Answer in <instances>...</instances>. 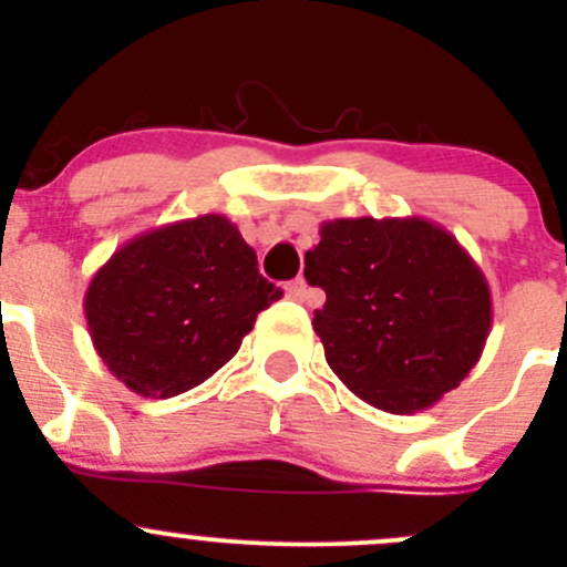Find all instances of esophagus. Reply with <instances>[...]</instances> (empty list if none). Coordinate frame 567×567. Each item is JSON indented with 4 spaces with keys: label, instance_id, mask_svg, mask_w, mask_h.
<instances>
[{
    "label": "esophagus",
    "instance_id": "esophagus-1",
    "mask_svg": "<svg viewBox=\"0 0 567 567\" xmlns=\"http://www.w3.org/2000/svg\"><path fill=\"white\" fill-rule=\"evenodd\" d=\"M288 296L290 299H299V301H305L307 299V290H310V285H307V279L305 277H296L293 282H288Z\"/></svg>",
    "mask_w": 567,
    "mask_h": 567
}]
</instances>
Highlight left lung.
Wrapping results in <instances>:
<instances>
[{
  "instance_id": "8db88e82",
  "label": "left lung",
  "mask_w": 567,
  "mask_h": 567,
  "mask_svg": "<svg viewBox=\"0 0 567 567\" xmlns=\"http://www.w3.org/2000/svg\"><path fill=\"white\" fill-rule=\"evenodd\" d=\"M305 277L326 293L312 318L326 362L375 409H431L483 357L494 320L488 279L436 221H323Z\"/></svg>"
}]
</instances>
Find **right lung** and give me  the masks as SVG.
Masks as SVG:
<instances>
[{
	"label": "right lung",
	"mask_w": 567,
	"mask_h": 567,
	"mask_svg": "<svg viewBox=\"0 0 567 567\" xmlns=\"http://www.w3.org/2000/svg\"><path fill=\"white\" fill-rule=\"evenodd\" d=\"M277 299L238 227L203 214L125 241L90 279L84 318L109 373L164 400L225 368Z\"/></svg>",
	"instance_id": "1"
}]
</instances>
